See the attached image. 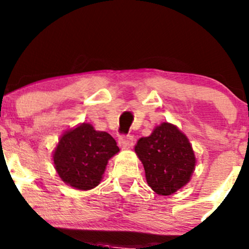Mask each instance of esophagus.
Returning a JSON list of instances; mask_svg holds the SVG:
<instances>
[{"label":"esophagus","instance_id":"esophagus-1","mask_svg":"<svg viewBox=\"0 0 249 249\" xmlns=\"http://www.w3.org/2000/svg\"><path fill=\"white\" fill-rule=\"evenodd\" d=\"M133 142H135L133 136H120L118 143H119V146L122 147V149L127 150V149H130V147H132Z\"/></svg>","mask_w":249,"mask_h":249}]
</instances>
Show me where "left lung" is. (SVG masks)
<instances>
[{
  "mask_svg": "<svg viewBox=\"0 0 249 249\" xmlns=\"http://www.w3.org/2000/svg\"><path fill=\"white\" fill-rule=\"evenodd\" d=\"M135 151L145 170L149 187L158 195L176 193L190 181L196 158L189 139L170 123L155 127L149 137H142Z\"/></svg>",
  "mask_w": 249,
  "mask_h": 249,
  "instance_id": "left-lung-1",
  "label": "left lung"
}]
</instances>
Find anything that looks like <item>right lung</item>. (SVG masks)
I'll return each instance as SVG.
<instances>
[{"instance_id": "1", "label": "right lung", "mask_w": 249, "mask_h": 249, "mask_svg": "<svg viewBox=\"0 0 249 249\" xmlns=\"http://www.w3.org/2000/svg\"><path fill=\"white\" fill-rule=\"evenodd\" d=\"M119 147L110 133L95 131L89 123L67 130L53 152L59 177L79 190L93 189L103 178L108 160Z\"/></svg>"}]
</instances>
